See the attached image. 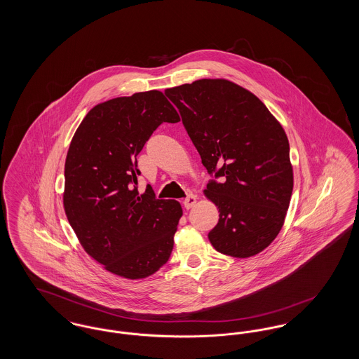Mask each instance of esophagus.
I'll use <instances>...</instances> for the list:
<instances>
[{"mask_svg": "<svg viewBox=\"0 0 359 359\" xmlns=\"http://www.w3.org/2000/svg\"><path fill=\"white\" fill-rule=\"evenodd\" d=\"M183 203H184V207H186L187 210L188 208H191V207H194L195 203H196V196H195L194 194H189L187 198L184 199V202H183Z\"/></svg>", "mask_w": 359, "mask_h": 359, "instance_id": "34e87169", "label": "esophagus"}]
</instances>
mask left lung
Returning <instances> with one entry per match:
<instances>
[{
    "instance_id": "1",
    "label": "left lung",
    "mask_w": 359,
    "mask_h": 359,
    "mask_svg": "<svg viewBox=\"0 0 359 359\" xmlns=\"http://www.w3.org/2000/svg\"><path fill=\"white\" fill-rule=\"evenodd\" d=\"M211 180L207 199L219 208L208 233L226 256L248 258L280 233L293 189L290 142L253 93L227 79H199L165 90Z\"/></svg>"
}]
</instances>
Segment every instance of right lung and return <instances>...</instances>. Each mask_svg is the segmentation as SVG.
<instances>
[{
    "mask_svg": "<svg viewBox=\"0 0 359 359\" xmlns=\"http://www.w3.org/2000/svg\"><path fill=\"white\" fill-rule=\"evenodd\" d=\"M158 90L94 106L71 140L65 164L63 205L86 253L111 273L138 280L171 256L183 215L176 201L138 194L137 154L163 122H179Z\"/></svg>",
    "mask_w": 359,
    "mask_h": 359,
    "instance_id": "obj_1",
    "label": "right lung"
}]
</instances>
